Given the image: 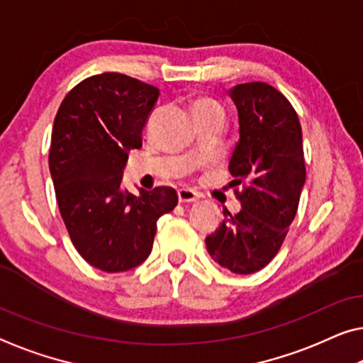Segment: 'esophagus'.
Returning a JSON list of instances; mask_svg holds the SVG:
<instances>
[{
    "mask_svg": "<svg viewBox=\"0 0 363 363\" xmlns=\"http://www.w3.org/2000/svg\"><path fill=\"white\" fill-rule=\"evenodd\" d=\"M199 199V194L189 188H180L178 189V201L180 203H196Z\"/></svg>",
    "mask_w": 363,
    "mask_h": 363,
    "instance_id": "34e87169",
    "label": "esophagus"
}]
</instances>
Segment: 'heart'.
I'll use <instances>...</instances> for the list:
<instances>
[{
    "mask_svg": "<svg viewBox=\"0 0 363 363\" xmlns=\"http://www.w3.org/2000/svg\"><path fill=\"white\" fill-rule=\"evenodd\" d=\"M191 110L196 118H199L201 115H206V113H211V111H224L220 107L219 102H216L214 99H209V97H198L193 100L191 104Z\"/></svg>",
    "mask_w": 363,
    "mask_h": 363,
    "instance_id": "1",
    "label": "heart"
}]
</instances>
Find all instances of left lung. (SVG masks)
<instances>
[{
    "label": "left lung",
    "mask_w": 363,
    "mask_h": 363,
    "mask_svg": "<svg viewBox=\"0 0 363 363\" xmlns=\"http://www.w3.org/2000/svg\"><path fill=\"white\" fill-rule=\"evenodd\" d=\"M238 110L240 139L228 162L242 211L206 237L217 264L252 274L269 263L286 238L305 185L302 126L291 102L266 82L228 91Z\"/></svg>",
    "instance_id": "8db88e82"
}]
</instances>
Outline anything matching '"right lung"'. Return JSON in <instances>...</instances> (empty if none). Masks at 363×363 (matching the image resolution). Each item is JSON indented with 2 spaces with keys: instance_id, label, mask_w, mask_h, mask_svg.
Returning a JSON list of instances; mask_svg holds the SVG:
<instances>
[{
  "instance_id": "1",
  "label": "right lung",
  "mask_w": 363,
  "mask_h": 363,
  "mask_svg": "<svg viewBox=\"0 0 363 363\" xmlns=\"http://www.w3.org/2000/svg\"><path fill=\"white\" fill-rule=\"evenodd\" d=\"M157 97V87L102 72L71 89L55 116L48 165L60 214L79 255L105 272L146 261L159 217L178 203L170 186L139 194L121 186Z\"/></svg>"
}]
</instances>
